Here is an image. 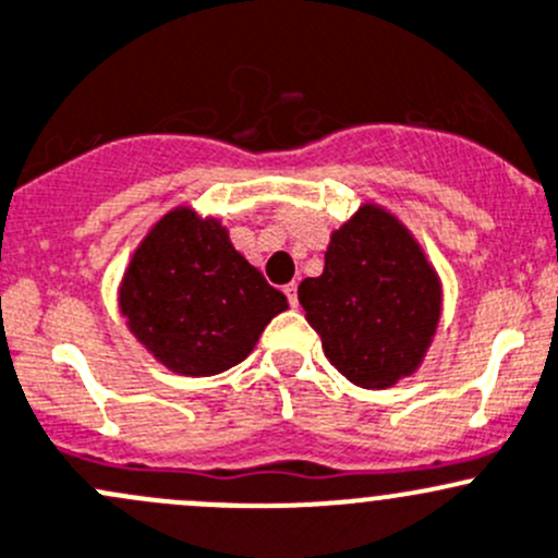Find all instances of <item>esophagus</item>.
Returning a JSON list of instances; mask_svg holds the SVG:
<instances>
[{
    "instance_id": "34e87169",
    "label": "esophagus",
    "mask_w": 558,
    "mask_h": 558,
    "mask_svg": "<svg viewBox=\"0 0 558 558\" xmlns=\"http://www.w3.org/2000/svg\"><path fill=\"white\" fill-rule=\"evenodd\" d=\"M284 295H287V301H290V306L298 308V284L295 281H290V284L284 287Z\"/></svg>"
}]
</instances>
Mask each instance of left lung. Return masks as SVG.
<instances>
[{"label": "left lung", "instance_id": "1", "mask_svg": "<svg viewBox=\"0 0 558 558\" xmlns=\"http://www.w3.org/2000/svg\"><path fill=\"white\" fill-rule=\"evenodd\" d=\"M330 365L363 389L418 371L444 308L438 271L403 222L363 204L330 233L325 271L298 287Z\"/></svg>", "mask_w": 558, "mask_h": 558}]
</instances>
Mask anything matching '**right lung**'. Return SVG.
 Instances as JSON below:
<instances>
[{"instance_id": "1", "label": "right lung", "mask_w": 558, "mask_h": 558, "mask_svg": "<svg viewBox=\"0 0 558 558\" xmlns=\"http://www.w3.org/2000/svg\"><path fill=\"white\" fill-rule=\"evenodd\" d=\"M118 306L136 341L180 376L239 365L287 298L231 244L217 217L166 211L131 255Z\"/></svg>"}]
</instances>
